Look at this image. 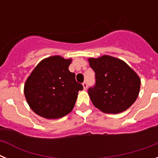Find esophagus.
<instances>
[{"instance_id":"obj_1","label":"esophagus","mask_w":158,"mask_h":158,"mask_svg":"<svg viewBox=\"0 0 158 158\" xmlns=\"http://www.w3.org/2000/svg\"><path fill=\"white\" fill-rule=\"evenodd\" d=\"M82 85H83L84 89H85V90H86V89H87V88H88V83H87V81H84Z\"/></svg>"}]
</instances>
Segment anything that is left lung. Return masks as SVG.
Wrapping results in <instances>:
<instances>
[{"label":"left lung","instance_id":"1","mask_svg":"<svg viewBox=\"0 0 158 158\" xmlns=\"http://www.w3.org/2000/svg\"><path fill=\"white\" fill-rule=\"evenodd\" d=\"M89 62L95 72V85L88 93L95 107L112 114L129 108L140 89V79L135 71L121 60L107 55Z\"/></svg>","mask_w":158,"mask_h":158}]
</instances>
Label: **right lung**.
<instances>
[{
	"label": "right lung",
	"instance_id": "right-lung-1",
	"mask_svg": "<svg viewBox=\"0 0 158 158\" xmlns=\"http://www.w3.org/2000/svg\"><path fill=\"white\" fill-rule=\"evenodd\" d=\"M71 59L53 56L38 64L27 78L24 95L30 107L46 118L65 116L73 108L78 91L83 89L69 70Z\"/></svg>",
	"mask_w": 158,
	"mask_h": 158
}]
</instances>
